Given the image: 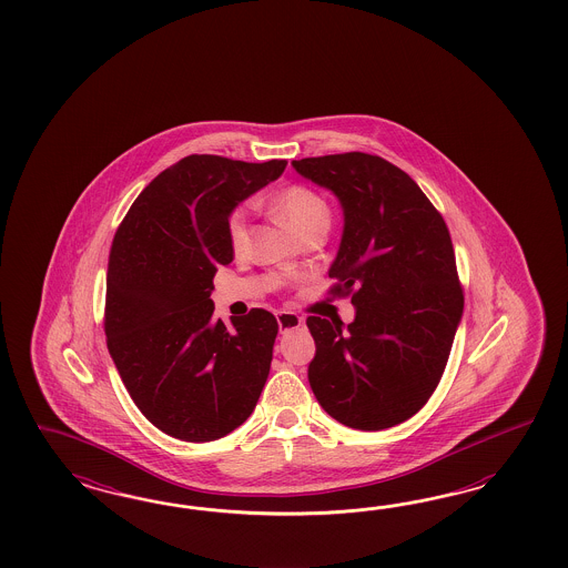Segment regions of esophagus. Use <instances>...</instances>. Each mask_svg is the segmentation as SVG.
<instances>
[{"label": "esophagus", "mask_w": 568, "mask_h": 568, "mask_svg": "<svg viewBox=\"0 0 568 568\" xmlns=\"http://www.w3.org/2000/svg\"><path fill=\"white\" fill-rule=\"evenodd\" d=\"M276 323H278L281 333H287V331H292V328L302 327V325H304V318L297 316L295 312H276Z\"/></svg>", "instance_id": "obj_1"}]
</instances>
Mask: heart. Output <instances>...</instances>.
<instances>
[{
    "instance_id": "b5f03b06",
    "label": "heart",
    "mask_w": 568,
    "mask_h": 568,
    "mask_svg": "<svg viewBox=\"0 0 568 568\" xmlns=\"http://www.w3.org/2000/svg\"><path fill=\"white\" fill-rule=\"evenodd\" d=\"M273 210L276 216L292 229L295 235L306 237L316 231H327L331 223V206L318 191L306 185H287L276 193ZM226 240L235 254L250 247V212L247 207H235L226 219Z\"/></svg>"
}]
</instances>
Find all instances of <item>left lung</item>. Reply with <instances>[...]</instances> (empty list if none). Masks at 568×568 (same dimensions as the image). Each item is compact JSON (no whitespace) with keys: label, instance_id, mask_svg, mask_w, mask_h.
Masks as SVG:
<instances>
[{"label":"left lung","instance_id":"obj_1","mask_svg":"<svg viewBox=\"0 0 568 568\" xmlns=\"http://www.w3.org/2000/svg\"><path fill=\"white\" fill-rule=\"evenodd\" d=\"M344 207V235L328 276L356 318L308 316L316 354L308 381L345 427L389 429L433 396L444 375L465 295L444 216L413 179L378 155L293 160Z\"/></svg>","mask_w":568,"mask_h":568}]
</instances>
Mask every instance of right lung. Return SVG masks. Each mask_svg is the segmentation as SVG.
Returning <instances> with one entry per match:
<instances>
[{
  "mask_svg": "<svg viewBox=\"0 0 568 568\" xmlns=\"http://www.w3.org/2000/svg\"><path fill=\"white\" fill-rule=\"evenodd\" d=\"M193 154L139 193L112 241L103 331L141 414L183 442H214L256 408L278 325L254 308L214 321L212 278L233 262L226 219L285 171Z\"/></svg>",
  "mask_w": 568,
  "mask_h": 568,
  "instance_id": "add662e5",
  "label": "right lung"
}]
</instances>
